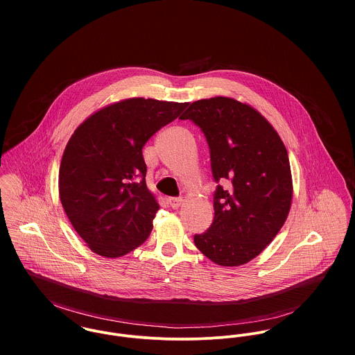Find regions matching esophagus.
<instances>
[{"instance_id": "obj_1", "label": "esophagus", "mask_w": 355, "mask_h": 355, "mask_svg": "<svg viewBox=\"0 0 355 355\" xmlns=\"http://www.w3.org/2000/svg\"><path fill=\"white\" fill-rule=\"evenodd\" d=\"M183 202L182 198H168V203L172 209H178L180 205Z\"/></svg>"}]
</instances>
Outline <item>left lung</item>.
Returning a JSON list of instances; mask_svg holds the SVG:
<instances>
[{"instance_id":"obj_1","label":"left lung","mask_w":355,"mask_h":355,"mask_svg":"<svg viewBox=\"0 0 355 355\" xmlns=\"http://www.w3.org/2000/svg\"><path fill=\"white\" fill-rule=\"evenodd\" d=\"M180 119L201 128L217 183L213 223L194 235V243L217 265H243L273 241L288 216L293 179L287 149L265 117L232 98L193 102Z\"/></svg>"}]
</instances>
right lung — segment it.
<instances>
[{
  "label": "right lung",
  "mask_w": 355,
  "mask_h": 355,
  "mask_svg": "<svg viewBox=\"0 0 355 355\" xmlns=\"http://www.w3.org/2000/svg\"><path fill=\"white\" fill-rule=\"evenodd\" d=\"M187 105L124 100L92 114L71 137L60 165V200L94 253L116 258L149 238L159 206L146 187L142 148Z\"/></svg>",
  "instance_id": "right-lung-1"
}]
</instances>
